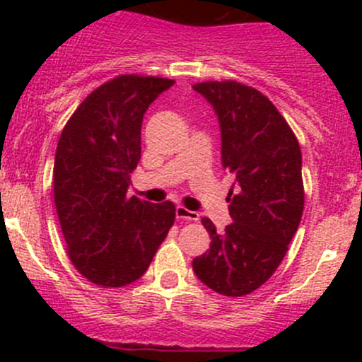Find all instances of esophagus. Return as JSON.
I'll list each match as a JSON object with an SVG mask.
<instances>
[{
  "instance_id": "esophagus-1",
  "label": "esophagus",
  "mask_w": 362,
  "mask_h": 362,
  "mask_svg": "<svg viewBox=\"0 0 362 362\" xmlns=\"http://www.w3.org/2000/svg\"><path fill=\"white\" fill-rule=\"evenodd\" d=\"M175 215H177L178 221H189V222L199 221V214H198V211L187 210V208L182 206V204H178V206L175 208Z\"/></svg>"
}]
</instances>
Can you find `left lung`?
Instances as JSON below:
<instances>
[{"mask_svg": "<svg viewBox=\"0 0 362 362\" xmlns=\"http://www.w3.org/2000/svg\"><path fill=\"white\" fill-rule=\"evenodd\" d=\"M221 126V159L235 175L233 222L217 231L203 217L210 249L192 261L196 276L224 296H245L275 273L298 231L305 204L301 148L275 105L254 87L226 80L192 86Z\"/></svg>", "mask_w": 362, "mask_h": 362, "instance_id": "left-lung-1", "label": "left lung"}]
</instances>
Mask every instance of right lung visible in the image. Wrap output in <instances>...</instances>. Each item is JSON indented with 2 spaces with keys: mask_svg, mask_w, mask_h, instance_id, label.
I'll list each match as a JSON object with an SVG mask.
<instances>
[{
  "mask_svg": "<svg viewBox=\"0 0 362 362\" xmlns=\"http://www.w3.org/2000/svg\"><path fill=\"white\" fill-rule=\"evenodd\" d=\"M175 80L120 75L80 103L54 160V202L73 266L101 287L140 279L175 222V204L129 198L145 112Z\"/></svg>",
  "mask_w": 362,
  "mask_h": 362,
  "instance_id": "right-lung-1",
  "label": "right lung"
}]
</instances>
